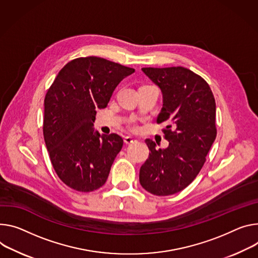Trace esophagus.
<instances>
[{
  "label": "esophagus",
  "instance_id": "esophagus-1",
  "mask_svg": "<svg viewBox=\"0 0 258 258\" xmlns=\"http://www.w3.org/2000/svg\"><path fill=\"white\" fill-rule=\"evenodd\" d=\"M137 141V139H135L134 137H132V136H126V137H124V142L126 143V144H132V143H134V142H136Z\"/></svg>",
  "mask_w": 258,
  "mask_h": 258
}]
</instances>
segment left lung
I'll return each mask as SVG.
<instances>
[{"mask_svg":"<svg viewBox=\"0 0 258 258\" xmlns=\"http://www.w3.org/2000/svg\"><path fill=\"white\" fill-rule=\"evenodd\" d=\"M160 88L162 108L157 123L166 122V149L146 140L149 156L140 169V183L154 196L175 195L188 186L202 170L215 141L216 104L209 84L183 67L142 68Z\"/></svg>","mask_w":258,"mask_h":258,"instance_id":"1","label":"left lung"}]
</instances>
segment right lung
I'll list each match as a JSON object with an SVG mask.
<instances>
[{
	"label": "right lung",
	"instance_id": "right-lung-1",
	"mask_svg": "<svg viewBox=\"0 0 258 258\" xmlns=\"http://www.w3.org/2000/svg\"><path fill=\"white\" fill-rule=\"evenodd\" d=\"M135 69L87 56L69 61L44 100L43 135L52 167L70 188L90 192L102 187L122 148L117 134L93 130L97 109L106 108L116 86Z\"/></svg>",
	"mask_w": 258,
	"mask_h": 258
}]
</instances>
